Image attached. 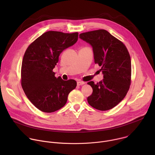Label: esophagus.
Returning <instances> with one entry per match:
<instances>
[{
	"mask_svg": "<svg viewBox=\"0 0 155 155\" xmlns=\"http://www.w3.org/2000/svg\"><path fill=\"white\" fill-rule=\"evenodd\" d=\"M84 84V82L82 81H77V85L78 86H80V85H83Z\"/></svg>",
	"mask_w": 155,
	"mask_h": 155,
	"instance_id": "obj_1",
	"label": "esophagus"
}]
</instances>
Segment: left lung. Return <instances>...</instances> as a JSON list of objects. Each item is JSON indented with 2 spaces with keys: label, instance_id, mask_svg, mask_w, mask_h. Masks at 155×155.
I'll list each match as a JSON object with an SVG mask.
<instances>
[{
  "label": "left lung",
  "instance_id": "8db88e82",
  "mask_svg": "<svg viewBox=\"0 0 155 155\" xmlns=\"http://www.w3.org/2000/svg\"><path fill=\"white\" fill-rule=\"evenodd\" d=\"M80 39L93 48L95 64L101 68L104 79L95 84L87 102L93 108L105 111L114 108L125 97L130 84L131 61L124 44L104 29L81 33Z\"/></svg>",
  "mask_w": 155,
  "mask_h": 155
}]
</instances>
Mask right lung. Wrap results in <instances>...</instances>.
<instances>
[{"instance_id": "right-lung-1", "label": "right lung", "mask_w": 155, "mask_h": 155, "mask_svg": "<svg viewBox=\"0 0 155 155\" xmlns=\"http://www.w3.org/2000/svg\"><path fill=\"white\" fill-rule=\"evenodd\" d=\"M78 32L48 31L27 48L22 62V87L32 104L41 111L54 112L65 105L77 86L74 80L56 78L53 69L60 54L77 41Z\"/></svg>"}]
</instances>
